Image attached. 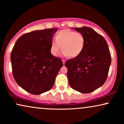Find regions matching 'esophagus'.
<instances>
[{"mask_svg":"<svg viewBox=\"0 0 124 124\" xmlns=\"http://www.w3.org/2000/svg\"><path fill=\"white\" fill-rule=\"evenodd\" d=\"M62 62H63V65H65V62H66V61L65 60V59H62Z\"/></svg>","mask_w":124,"mask_h":124,"instance_id":"34e87169","label":"esophagus"}]
</instances>
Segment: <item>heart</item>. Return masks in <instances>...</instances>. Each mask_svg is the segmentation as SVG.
Wrapping results in <instances>:
<instances>
[{
	"mask_svg": "<svg viewBox=\"0 0 124 124\" xmlns=\"http://www.w3.org/2000/svg\"><path fill=\"white\" fill-rule=\"evenodd\" d=\"M85 44V37L81 33L63 29L59 31L55 39L52 41L50 52L53 55L57 56L62 47L64 55L76 57L83 52Z\"/></svg>",
	"mask_w": 124,
	"mask_h": 124,
	"instance_id": "heart-1",
	"label": "heart"
}]
</instances>
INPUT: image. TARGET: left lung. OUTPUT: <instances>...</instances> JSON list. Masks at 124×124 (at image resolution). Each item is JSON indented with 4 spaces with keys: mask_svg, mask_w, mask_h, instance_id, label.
Masks as SVG:
<instances>
[{
    "mask_svg": "<svg viewBox=\"0 0 124 124\" xmlns=\"http://www.w3.org/2000/svg\"><path fill=\"white\" fill-rule=\"evenodd\" d=\"M75 29L84 36L85 44L80 55L66 62L69 83L74 90L90 93L106 81L111 56L106 40L93 29L84 26Z\"/></svg>",
    "mask_w": 124,
    "mask_h": 124,
    "instance_id": "left-lung-1",
    "label": "left lung"
}]
</instances>
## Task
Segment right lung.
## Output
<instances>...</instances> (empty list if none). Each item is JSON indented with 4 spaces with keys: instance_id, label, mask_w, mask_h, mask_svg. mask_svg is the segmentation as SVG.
<instances>
[{
    "instance_id": "add662e5",
    "label": "right lung",
    "mask_w": 124,
    "mask_h": 124,
    "mask_svg": "<svg viewBox=\"0 0 124 124\" xmlns=\"http://www.w3.org/2000/svg\"><path fill=\"white\" fill-rule=\"evenodd\" d=\"M57 28L34 31L20 36L11 54L12 74L23 89L33 95L48 91L63 66L59 58L50 52V45Z\"/></svg>"
}]
</instances>
